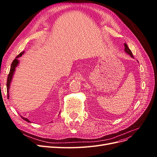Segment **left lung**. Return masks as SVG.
I'll list each match as a JSON object with an SVG mask.
<instances>
[{"label": "left lung", "mask_w": 157, "mask_h": 157, "mask_svg": "<svg viewBox=\"0 0 157 157\" xmlns=\"http://www.w3.org/2000/svg\"><path fill=\"white\" fill-rule=\"evenodd\" d=\"M124 47H125V48H124V51H125V52L126 54H128V55L129 56H130L132 58H134V56H133V55H132V52H131V50L129 49V48H128V45L125 43L124 44ZM137 62H138V61H137Z\"/></svg>", "instance_id": "1"}]
</instances>
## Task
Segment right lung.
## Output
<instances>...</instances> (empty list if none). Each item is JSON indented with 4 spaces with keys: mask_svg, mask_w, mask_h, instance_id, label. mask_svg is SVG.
Listing matches in <instances>:
<instances>
[{
    "mask_svg": "<svg viewBox=\"0 0 157 157\" xmlns=\"http://www.w3.org/2000/svg\"><path fill=\"white\" fill-rule=\"evenodd\" d=\"M24 51L23 52H21V53L19 54L16 58L14 59V60L13 61V62L11 64V67H10V73H9L8 74V78H7V82H6V87H7V94H8V98L9 97V89H10V84H11V82H12V78H13V74L14 73H15V71H16V68L17 67V66L19 65V63H20V61H19V60L17 59V58H20V57H21L23 54H24ZM21 117L23 118V120L28 122H31V121H29V119H27V118H25V117H23L22 116H21Z\"/></svg>",
    "mask_w": 157,
    "mask_h": 157,
    "instance_id": "obj_1",
    "label": "right lung"
}]
</instances>
